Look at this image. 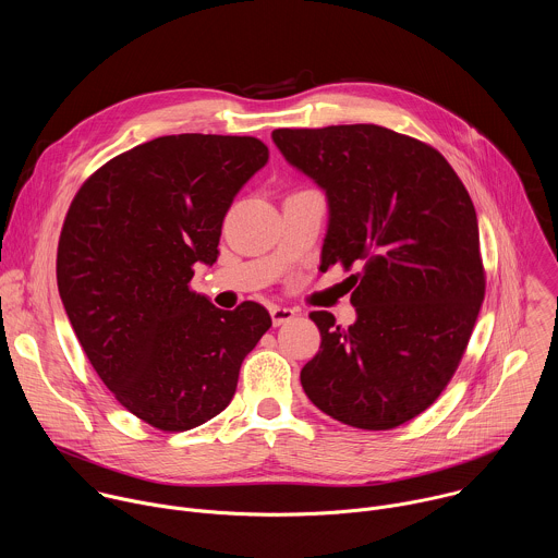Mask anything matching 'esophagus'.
<instances>
[{
  "label": "esophagus",
  "instance_id": "34e87169",
  "mask_svg": "<svg viewBox=\"0 0 558 558\" xmlns=\"http://www.w3.org/2000/svg\"><path fill=\"white\" fill-rule=\"evenodd\" d=\"M269 313H271L274 326H282V324H287V322H291L295 317V311L287 308V306H271Z\"/></svg>",
  "mask_w": 558,
  "mask_h": 558
}]
</instances>
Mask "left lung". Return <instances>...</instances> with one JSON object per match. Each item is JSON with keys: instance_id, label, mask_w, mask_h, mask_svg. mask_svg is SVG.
I'll return each instance as SVG.
<instances>
[{"instance_id": "1", "label": "left lung", "mask_w": 558, "mask_h": 558, "mask_svg": "<svg viewBox=\"0 0 558 558\" xmlns=\"http://www.w3.org/2000/svg\"><path fill=\"white\" fill-rule=\"evenodd\" d=\"M271 137L326 193L322 267L361 269L350 276L354 324L308 315L322 343L302 367V388L343 425L395 429L440 397L471 339L486 289L473 202L436 148L386 126Z\"/></svg>"}]
</instances>
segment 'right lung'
I'll return each mask as SVG.
<instances>
[{"mask_svg": "<svg viewBox=\"0 0 558 558\" xmlns=\"http://www.w3.org/2000/svg\"><path fill=\"white\" fill-rule=\"evenodd\" d=\"M267 159L250 135L155 137L100 166L68 210L57 254L65 313L102 384L155 429L189 432L221 414L271 326L256 302L223 311L191 289Z\"/></svg>", "mask_w": 558, "mask_h": 558, "instance_id": "add662e5", "label": "right lung"}]
</instances>
